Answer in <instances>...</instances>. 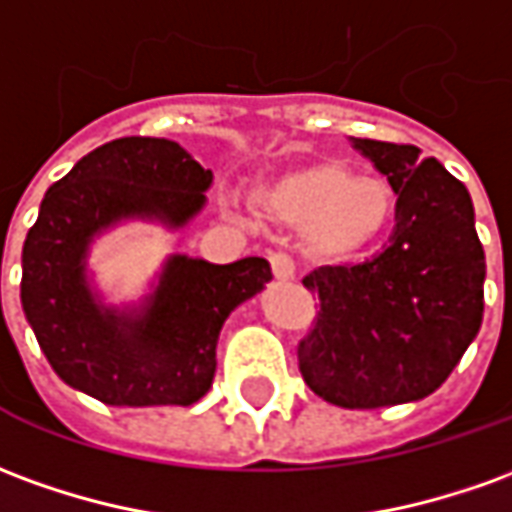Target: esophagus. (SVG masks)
<instances>
[{
    "instance_id": "obj_1",
    "label": "esophagus",
    "mask_w": 512,
    "mask_h": 512,
    "mask_svg": "<svg viewBox=\"0 0 512 512\" xmlns=\"http://www.w3.org/2000/svg\"><path fill=\"white\" fill-rule=\"evenodd\" d=\"M268 260H271V271H274V277H277L280 282H288L296 277V263H293L288 255L274 252V255L268 257Z\"/></svg>"
}]
</instances>
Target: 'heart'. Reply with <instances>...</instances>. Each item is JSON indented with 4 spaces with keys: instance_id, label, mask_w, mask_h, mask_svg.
Listing matches in <instances>:
<instances>
[{
    "instance_id": "heart-1",
    "label": "heart",
    "mask_w": 512,
    "mask_h": 512,
    "mask_svg": "<svg viewBox=\"0 0 512 512\" xmlns=\"http://www.w3.org/2000/svg\"><path fill=\"white\" fill-rule=\"evenodd\" d=\"M257 202L282 224L302 227L305 252L321 263H349L368 252L396 216L391 182L330 157L274 174L257 188Z\"/></svg>"
}]
</instances>
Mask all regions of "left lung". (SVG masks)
<instances>
[{"label": "left lung", "mask_w": 512, "mask_h": 512, "mask_svg": "<svg viewBox=\"0 0 512 512\" xmlns=\"http://www.w3.org/2000/svg\"><path fill=\"white\" fill-rule=\"evenodd\" d=\"M396 191V227L380 255L310 271L318 293L299 371L324 402L349 410L418 402L438 391L477 338L485 252L466 185L421 149L352 138Z\"/></svg>", "instance_id": "obj_1"}]
</instances>
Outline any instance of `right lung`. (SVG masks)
<instances>
[{
	"label": "right lung",
	"instance_id": "add662e5",
	"mask_svg": "<svg viewBox=\"0 0 512 512\" xmlns=\"http://www.w3.org/2000/svg\"><path fill=\"white\" fill-rule=\"evenodd\" d=\"M213 171L177 141L119 138L46 191L21 252V307L60 380L113 407L194 405L216 377L224 321L271 280L263 257L227 266L171 255L138 305H107L91 244L121 221L180 230L205 207Z\"/></svg>",
	"mask_w": 512,
	"mask_h": 512
}]
</instances>
